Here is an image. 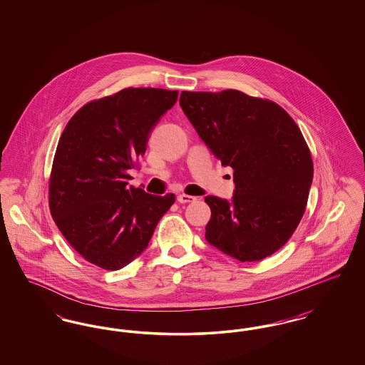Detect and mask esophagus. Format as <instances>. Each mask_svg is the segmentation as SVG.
<instances>
[{
    "instance_id": "esophagus-1",
    "label": "esophagus",
    "mask_w": 365,
    "mask_h": 365,
    "mask_svg": "<svg viewBox=\"0 0 365 365\" xmlns=\"http://www.w3.org/2000/svg\"><path fill=\"white\" fill-rule=\"evenodd\" d=\"M197 198L192 195H187V194H179L178 195V202L180 204H186V202H194Z\"/></svg>"
}]
</instances>
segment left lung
<instances>
[{"label": "left lung", "mask_w": 365, "mask_h": 365, "mask_svg": "<svg viewBox=\"0 0 365 365\" xmlns=\"http://www.w3.org/2000/svg\"><path fill=\"white\" fill-rule=\"evenodd\" d=\"M179 104L222 165L234 170L231 200L205 197L210 246L240 261H259L293 235L312 185L311 152L279 105L238 90L182 91Z\"/></svg>", "instance_id": "left-lung-1"}]
</instances>
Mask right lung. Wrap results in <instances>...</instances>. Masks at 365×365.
I'll return each instance as SVG.
<instances>
[{
  "label": "right lung",
  "mask_w": 365,
  "mask_h": 365,
  "mask_svg": "<svg viewBox=\"0 0 365 365\" xmlns=\"http://www.w3.org/2000/svg\"><path fill=\"white\" fill-rule=\"evenodd\" d=\"M178 91L128 87L81 108L66 125L53 161L49 207L71 246L116 271L148 247L174 194L128 186L149 135Z\"/></svg>",
  "instance_id": "1"
}]
</instances>
